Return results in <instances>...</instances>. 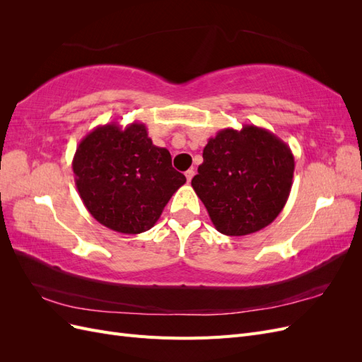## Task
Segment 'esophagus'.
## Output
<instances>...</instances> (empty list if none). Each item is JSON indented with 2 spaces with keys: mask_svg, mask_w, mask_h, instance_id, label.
<instances>
[{
  "mask_svg": "<svg viewBox=\"0 0 362 362\" xmlns=\"http://www.w3.org/2000/svg\"><path fill=\"white\" fill-rule=\"evenodd\" d=\"M194 177V170L193 169H189L187 172H185V178H187V181L190 182L192 181V178Z\"/></svg>",
  "mask_w": 362,
  "mask_h": 362,
  "instance_id": "34e87169",
  "label": "esophagus"
}]
</instances>
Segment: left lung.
I'll use <instances>...</instances> for the list:
<instances>
[{
  "label": "left lung",
  "instance_id": "8db88e82",
  "mask_svg": "<svg viewBox=\"0 0 362 362\" xmlns=\"http://www.w3.org/2000/svg\"><path fill=\"white\" fill-rule=\"evenodd\" d=\"M192 187L214 228L247 235L270 225L286 206L293 185L290 146L266 128H225L208 139Z\"/></svg>",
  "mask_w": 362,
  "mask_h": 362
}]
</instances>
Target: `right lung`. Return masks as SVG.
<instances>
[{"label": "right lung", "instance_id": "1", "mask_svg": "<svg viewBox=\"0 0 362 362\" xmlns=\"http://www.w3.org/2000/svg\"><path fill=\"white\" fill-rule=\"evenodd\" d=\"M75 185L93 218L116 233L140 234L157 223L185 182L170 152L148 137L145 124L96 127L76 146Z\"/></svg>", "mask_w": 362, "mask_h": 362}]
</instances>
